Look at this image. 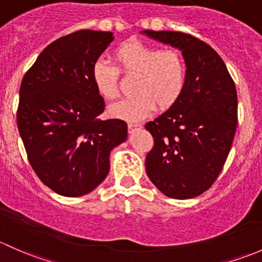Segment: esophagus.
Listing matches in <instances>:
<instances>
[{
	"instance_id": "esophagus-1",
	"label": "esophagus",
	"mask_w": 262,
	"mask_h": 262,
	"mask_svg": "<svg viewBox=\"0 0 262 262\" xmlns=\"http://www.w3.org/2000/svg\"><path fill=\"white\" fill-rule=\"evenodd\" d=\"M142 127V125L141 123H128V131L131 132H134V131H136V130H140V128Z\"/></svg>"
}]
</instances>
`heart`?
I'll use <instances>...</instances> for the list:
<instances>
[{
	"label": "heart",
	"instance_id": "heart-1",
	"mask_svg": "<svg viewBox=\"0 0 262 262\" xmlns=\"http://www.w3.org/2000/svg\"><path fill=\"white\" fill-rule=\"evenodd\" d=\"M121 72L136 75L134 96L113 104L110 113L117 118L139 121L149 116L155 106L168 110L182 97L187 84V64L178 50H161L139 41H128L113 51ZM118 71L99 59L92 67V82L104 99L117 98Z\"/></svg>",
	"mask_w": 262,
	"mask_h": 262
}]
</instances>
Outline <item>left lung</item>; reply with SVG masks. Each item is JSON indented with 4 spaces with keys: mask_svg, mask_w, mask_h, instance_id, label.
<instances>
[{
    "mask_svg": "<svg viewBox=\"0 0 262 262\" xmlns=\"http://www.w3.org/2000/svg\"><path fill=\"white\" fill-rule=\"evenodd\" d=\"M141 34L182 51L187 84L179 101L145 125L154 147L145 166L152 184L174 199L201 195L214 183L237 127V92L225 61L202 40L178 31Z\"/></svg>",
    "mask_w": 262,
    "mask_h": 262,
    "instance_id": "obj_1",
    "label": "left lung"
}]
</instances>
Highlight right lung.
Returning a JSON list of instances; mask_svg holds the SVG:
<instances>
[{
	"mask_svg": "<svg viewBox=\"0 0 262 262\" xmlns=\"http://www.w3.org/2000/svg\"><path fill=\"white\" fill-rule=\"evenodd\" d=\"M113 39L94 30L60 37L21 82L18 132L34 171L60 195L96 189L108 174L113 147L127 139L125 121L98 118L104 101L92 82V67Z\"/></svg>",
	"mask_w": 262,
	"mask_h": 262,
	"instance_id": "right-lung-1",
	"label": "right lung"
}]
</instances>
